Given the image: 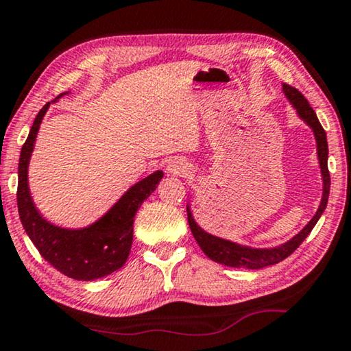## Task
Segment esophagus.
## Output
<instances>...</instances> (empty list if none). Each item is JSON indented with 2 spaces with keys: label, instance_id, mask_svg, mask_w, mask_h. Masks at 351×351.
<instances>
[{
  "label": "esophagus",
  "instance_id": "obj_1",
  "mask_svg": "<svg viewBox=\"0 0 351 351\" xmlns=\"http://www.w3.org/2000/svg\"><path fill=\"white\" fill-rule=\"evenodd\" d=\"M167 170L173 175H181L186 171V165L180 160H170L169 165H167Z\"/></svg>",
  "mask_w": 351,
  "mask_h": 351
}]
</instances>
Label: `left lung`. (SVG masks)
Masks as SVG:
<instances>
[{"label":"left lung","instance_id":"8db88e82","mask_svg":"<svg viewBox=\"0 0 351 351\" xmlns=\"http://www.w3.org/2000/svg\"><path fill=\"white\" fill-rule=\"evenodd\" d=\"M283 92L285 95L288 97L291 105L295 108L298 114L302 117V119L307 122V124L312 127L315 133V138H317V149H318V159H319V167H322V175H323V199L322 204H319V208L317 215L313 216L312 221L304 227L302 230L299 232L298 235L293 237L289 241H286L285 245L276 246V248L270 250H256V248H248V246H241L237 243H232L229 240H223L219 237L210 235L202 229V227L197 226V223L192 218V213L187 206V221H189V227L192 235L202 251L208 256L211 261L215 263L224 264L227 267H237V269H263L267 267V265L278 264L280 261L288 258L289 254H293L295 250L299 248V245L307 239L310 232L318 223V219L322 218L323 211L328 205V197H329V187H330V176L328 170V140H326V132L324 128L319 124L317 114H315L313 108L310 106L302 93H300L298 88L288 86V84H283Z\"/></svg>","mask_w":351,"mask_h":351}]
</instances>
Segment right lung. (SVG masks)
I'll list each match as a JSON object with an SVG mask.
<instances>
[{"instance_id": "1", "label": "right lung", "mask_w": 351, "mask_h": 351, "mask_svg": "<svg viewBox=\"0 0 351 351\" xmlns=\"http://www.w3.org/2000/svg\"><path fill=\"white\" fill-rule=\"evenodd\" d=\"M43 106L34 119L19 160L17 206L22 226L39 254L58 272L75 280L90 281L119 270L125 264L133 241V218L143 202L156 191L164 173L156 171L132 186L121 200L95 224L86 229H62L47 223L29 197L28 162L44 114Z\"/></svg>"}]
</instances>
